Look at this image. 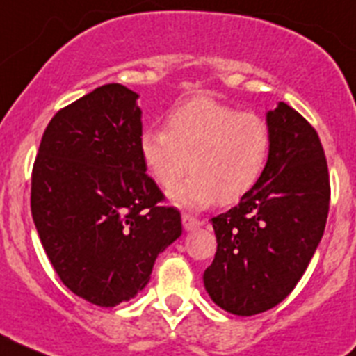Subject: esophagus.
<instances>
[{"label": "esophagus", "mask_w": 356, "mask_h": 356, "mask_svg": "<svg viewBox=\"0 0 356 356\" xmlns=\"http://www.w3.org/2000/svg\"><path fill=\"white\" fill-rule=\"evenodd\" d=\"M181 225H184V228L188 232V229H194L197 228V226H201L203 222H201L200 219H196L194 216H191V213H184V216H181Z\"/></svg>", "instance_id": "1"}]
</instances>
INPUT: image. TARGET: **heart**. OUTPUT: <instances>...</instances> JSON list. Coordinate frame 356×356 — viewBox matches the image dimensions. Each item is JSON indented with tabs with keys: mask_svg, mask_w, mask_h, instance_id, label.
<instances>
[{
	"mask_svg": "<svg viewBox=\"0 0 356 356\" xmlns=\"http://www.w3.org/2000/svg\"><path fill=\"white\" fill-rule=\"evenodd\" d=\"M165 130L143 131L139 149L153 180L172 191L176 205L205 209L235 205L262 180L273 147L262 115L241 112L210 96H196L169 112Z\"/></svg>",
	"mask_w": 356,
	"mask_h": 356,
	"instance_id": "1",
	"label": "heart"
}]
</instances>
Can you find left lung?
<instances>
[{"instance_id": "1", "label": "left lung", "mask_w": 356, "mask_h": 356, "mask_svg": "<svg viewBox=\"0 0 356 356\" xmlns=\"http://www.w3.org/2000/svg\"><path fill=\"white\" fill-rule=\"evenodd\" d=\"M273 147L259 185L212 217L217 238L203 282L217 307L254 316L284 301L325 234L330 175L310 122L287 103L267 112Z\"/></svg>"}]
</instances>
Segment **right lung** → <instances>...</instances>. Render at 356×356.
Segmentation results:
<instances>
[{
    "mask_svg": "<svg viewBox=\"0 0 356 356\" xmlns=\"http://www.w3.org/2000/svg\"><path fill=\"white\" fill-rule=\"evenodd\" d=\"M139 94L106 83L58 110L31 172V216L62 284L97 307L131 300L159 253L181 235L180 212L139 149Z\"/></svg>",
    "mask_w": 356,
    "mask_h": 356,
    "instance_id": "add662e5",
    "label": "right lung"
}]
</instances>
